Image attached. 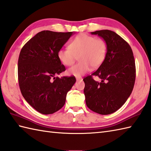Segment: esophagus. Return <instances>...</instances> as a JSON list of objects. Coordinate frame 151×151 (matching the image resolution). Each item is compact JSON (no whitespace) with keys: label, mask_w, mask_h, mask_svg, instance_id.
Returning <instances> with one entry per match:
<instances>
[{"label":"esophagus","mask_w":151,"mask_h":151,"mask_svg":"<svg viewBox=\"0 0 151 151\" xmlns=\"http://www.w3.org/2000/svg\"><path fill=\"white\" fill-rule=\"evenodd\" d=\"M76 80H77V81H82L83 79H82V78H77Z\"/></svg>","instance_id":"1"}]
</instances>
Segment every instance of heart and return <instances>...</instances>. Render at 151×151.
<instances>
[{"instance_id":"1","label":"heart","mask_w":151,"mask_h":151,"mask_svg":"<svg viewBox=\"0 0 151 151\" xmlns=\"http://www.w3.org/2000/svg\"><path fill=\"white\" fill-rule=\"evenodd\" d=\"M107 53V44L102 38L80 33L70 42L69 48H61L58 52L62 64L70 66L79 57V63L68 70L69 75L81 77L89 71L90 66L98 68L105 61Z\"/></svg>"}]
</instances>
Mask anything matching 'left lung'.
Segmentation results:
<instances>
[{
    "label": "left lung",
    "instance_id": "left-lung-1",
    "mask_svg": "<svg viewBox=\"0 0 151 151\" xmlns=\"http://www.w3.org/2000/svg\"><path fill=\"white\" fill-rule=\"evenodd\" d=\"M106 41L107 53L98 69L83 79L86 106L99 114L116 112L126 102L134 85L136 66L132 50L128 42L108 29L91 32ZM98 76L100 82L93 79Z\"/></svg>",
    "mask_w": 151,
    "mask_h": 151
}]
</instances>
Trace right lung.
Wrapping results in <instances>:
<instances>
[{"instance_id": "1", "label": "right lung", "mask_w": 151, "mask_h": 151, "mask_svg": "<svg viewBox=\"0 0 151 151\" xmlns=\"http://www.w3.org/2000/svg\"><path fill=\"white\" fill-rule=\"evenodd\" d=\"M73 32H40L26 43L18 60V80L22 96L42 114H51L64 106L74 76L55 77L66 70L58 59Z\"/></svg>"}]
</instances>
